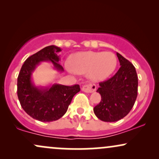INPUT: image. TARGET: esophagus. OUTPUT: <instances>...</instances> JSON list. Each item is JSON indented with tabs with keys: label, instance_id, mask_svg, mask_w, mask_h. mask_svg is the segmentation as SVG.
<instances>
[{
	"label": "esophagus",
	"instance_id": "34e87169",
	"mask_svg": "<svg viewBox=\"0 0 159 159\" xmlns=\"http://www.w3.org/2000/svg\"><path fill=\"white\" fill-rule=\"evenodd\" d=\"M96 90V86L95 84H86L84 86H83V87H82V91H84V93H88L94 92Z\"/></svg>",
	"mask_w": 159,
	"mask_h": 159
}]
</instances>
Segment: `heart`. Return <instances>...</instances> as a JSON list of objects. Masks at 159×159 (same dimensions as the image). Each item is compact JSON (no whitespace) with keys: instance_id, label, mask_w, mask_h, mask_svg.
I'll list each match as a JSON object with an SVG mask.
<instances>
[{"instance_id":"b5f03b06","label":"heart","mask_w":159,"mask_h":159,"mask_svg":"<svg viewBox=\"0 0 159 159\" xmlns=\"http://www.w3.org/2000/svg\"><path fill=\"white\" fill-rule=\"evenodd\" d=\"M117 66V58L110 52H80L72 54L69 57L71 72L87 74L91 81H102L111 76Z\"/></svg>"}]
</instances>
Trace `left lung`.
I'll list each match as a JSON object with an SVG mask.
<instances>
[{
  "instance_id": "left-lung-1",
  "label": "left lung",
  "mask_w": 159,
  "mask_h": 159,
  "mask_svg": "<svg viewBox=\"0 0 159 159\" xmlns=\"http://www.w3.org/2000/svg\"><path fill=\"white\" fill-rule=\"evenodd\" d=\"M120 68L107 81L99 83L96 92L101 102L94 107V114L104 122L123 119L134 106L138 96V80L135 68L131 62L116 52Z\"/></svg>"
}]
</instances>
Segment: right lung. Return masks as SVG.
I'll list each match as a JSON object with an SVG mask.
<instances>
[{
  "instance_id": "obj_1",
  "label": "right lung",
  "mask_w": 159,
  "mask_h": 159,
  "mask_svg": "<svg viewBox=\"0 0 159 159\" xmlns=\"http://www.w3.org/2000/svg\"><path fill=\"white\" fill-rule=\"evenodd\" d=\"M61 51L56 45L45 47L27 58L19 74L17 93L20 104L29 116L39 121L52 122L61 118L73 96L81 90L78 84L64 86L54 83L36 86L33 81V72L43 62H49L57 72H63L58 55Z\"/></svg>"
}]
</instances>
